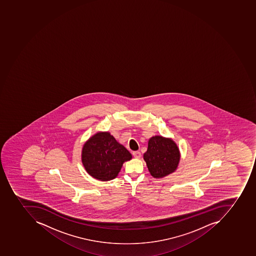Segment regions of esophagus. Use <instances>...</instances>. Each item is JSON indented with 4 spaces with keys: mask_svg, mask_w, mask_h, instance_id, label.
<instances>
[{
    "mask_svg": "<svg viewBox=\"0 0 256 256\" xmlns=\"http://www.w3.org/2000/svg\"><path fill=\"white\" fill-rule=\"evenodd\" d=\"M133 156L136 158H140L141 157V153L140 152H134L132 153Z\"/></svg>",
    "mask_w": 256,
    "mask_h": 256,
    "instance_id": "esophagus-1",
    "label": "esophagus"
}]
</instances>
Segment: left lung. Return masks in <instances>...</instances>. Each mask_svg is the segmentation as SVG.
<instances>
[{"label":"left lung","instance_id":"obj_1","mask_svg":"<svg viewBox=\"0 0 256 256\" xmlns=\"http://www.w3.org/2000/svg\"><path fill=\"white\" fill-rule=\"evenodd\" d=\"M148 170L154 178H162L172 174L178 168L180 152L170 138L152 137L148 142V150L144 154Z\"/></svg>","mask_w":256,"mask_h":256}]
</instances>
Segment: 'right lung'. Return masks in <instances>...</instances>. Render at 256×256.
<instances>
[{"label":"right lung","mask_w":256,"mask_h":256,"mask_svg":"<svg viewBox=\"0 0 256 256\" xmlns=\"http://www.w3.org/2000/svg\"><path fill=\"white\" fill-rule=\"evenodd\" d=\"M132 154L108 132H98L89 138L82 150V162L86 172L99 180L114 179L123 163Z\"/></svg>","instance_id":"add662e5"}]
</instances>
